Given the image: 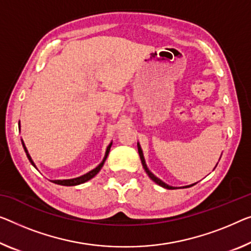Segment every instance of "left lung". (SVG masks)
<instances>
[{"label": "left lung", "instance_id": "8db88e82", "mask_svg": "<svg viewBox=\"0 0 251 251\" xmlns=\"http://www.w3.org/2000/svg\"><path fill=\"white\" fill-rule=\"evenodd\" d=\"M137 146H138V152H139V156H140V159H141V164H142V166H144V168H145V171H146V173H147L148 174V176L150 177V178H151L153 182H155L156 184H158L159 185V186H161V187H164V188H167V190H175L176 187H173V186H169V185H167L166 183H164L163 180L161 179H159L158 178V177H156L155 175L152 174L151 172L149 171L148 169V167H147V165H146V161H145V157H144V153H142V150H141V147H140V145H139V142L137 144ZM193 185H195V184H192V185H188V186H185V187H190V186H193Z\"/></svg>", "mask_w": 251, "mask_h": 251}]
</instances>
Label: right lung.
Returning <instances> with one entry per match:
<instances>
[{
  "instance_id": "right-lung-1",
  "label": "right lung",
  "mask_w": 251,
  "mask_h": 251,
  "mask_svg": "<svg viewBox=\"0 0 251 251\" xmlns=\"http://www.w3.org/2000/svg\"><path fill=\"white\" fill-rule=\"evenodd\" d=\"M19 129H20V121H19ZM21 141H22V146H23V148H25V153H26V157H28L29 161L32 164L33 167H36V165H34L33 160L31 159V157H30V155H29L28 150H26V148H25V142H23V140H21ZM111 146H112V142H111V144H110L109 146H107L106 151H105V155H104V158H103V160L101 161V164H100L99 166H96V167H95L94 169H92L91 172H88V173H86V174H84V175L79 176V177H76V178H71V179H57V180H51V182L55 183V184H58V185H63V186H75V185L83 184V183L87 182V180H90L91 178H93V177H94L96 174H98V173H99L100 171H101V168L103 167L104 163H105V160H106V158H107V155H109V152H110ZM36 168H37V167H36Z\"/></svg>"
}]
</instances>
